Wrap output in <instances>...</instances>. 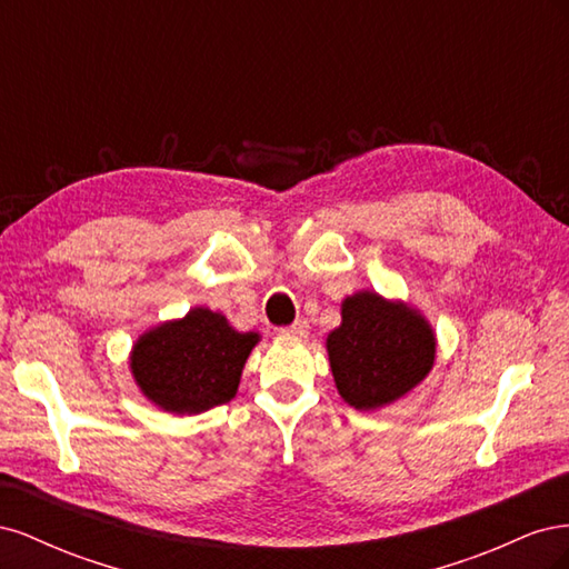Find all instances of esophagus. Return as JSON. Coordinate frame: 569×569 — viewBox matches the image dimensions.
I'll list each match as a JSON object with an SVG mask.
<instances>
[{
	"label": "esophagus",
	"mask_w": 569,
	"mask_h": 569,
	"mask_svg": "<svg viewBox=\"0 0 569 569\" xmlns=\"http://www.w3.org/2000/svg\"><path fill=\"white\" fill-rule=\"evenodd\" d=\"M280 335H284V337H306L308 335V322L306 320H297V322H291L289 327H282L280 330Z\"/></svg>",
	"instance_id": "obj_1"
}]
</instances>
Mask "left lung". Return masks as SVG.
I'll return each instance as SVG.
<instances>
[{
  "label": "left lung",
  "instance_id": "1",
  "mask_svg": "<svg viewBox=\"0 0 569 569\" xmlns=\"http://www.w3.org/2000/svg\"><path fill=\"white\" fill-rule=\"evenodd\" d=\"M341 399L358 410L401 399L435 363V335L403 303L358 291L341 306V325L327 337Z\"/></svg>",
  "mask_w": 569,
  "mask_h": 569
}]
</instances>
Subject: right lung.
<instances>
[{
	"label": "right lung",
	"mask_w": 569,
	"mask_h": 569,
	"mask_svg": "<svg viewBox=\"0 0 569 569\" xmlns=\"http://www.w3.org/2000/svg\"><path fill=\"white\" fill-rule=\"evenodd\" d=\"M258 341L237 332L220 313L194 308L134 343L132 375L144 396L170 412H201L228 403Z\"/></svg>",
	"instance_id": "right-lung-1"
}]
</instances>
